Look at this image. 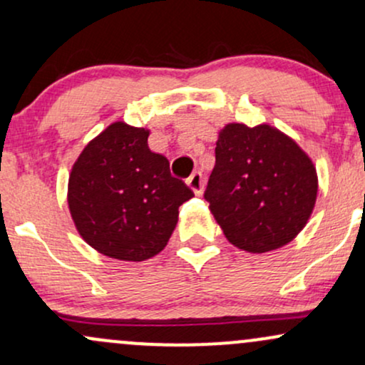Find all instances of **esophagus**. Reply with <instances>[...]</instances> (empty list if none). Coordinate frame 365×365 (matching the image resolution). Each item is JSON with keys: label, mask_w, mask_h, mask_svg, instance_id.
<instances>
[{"label": "esophagus", "mask_w": 365, "mask_h": 365, "mask_svg": "<svg viewBox=\"0 0 365 365\" xmlns=\"http://www.w3.org/2000/svg\"><path fill=\"white\" fill-rule=\"evenodd\" d=\"M187 185L190 187L197 195H200L204 190V185H206V178L202 177V173H200V171H194V173L187 178Z\"/></svg>", "instance_id": "esophagus-1"}]
</instances>
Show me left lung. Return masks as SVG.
Segmentation results:
<instances>
[{"instance_id":"1","label":"left lung","mask_w":365,"mask_h":365,"mask_svg":"<svg viewBox=\"0 0 365 365\" xmlns=\"http://www.w3.org/2000/svg\"><path fill=\"white\" fill-rule=\"evenodd\" d=\"M317 197V173L295 140L271 125L228 123L204 199L230 244L252 254L302 232Z\"/></svg>"}]
</instances>
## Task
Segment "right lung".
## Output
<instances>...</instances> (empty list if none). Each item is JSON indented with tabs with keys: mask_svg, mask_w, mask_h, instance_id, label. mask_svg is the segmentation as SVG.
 I'll use <instances>...</instances> for the list:
<instances>
[{
	"mask_svg": "<svg viewBox=\"0 0 365 365\" xmlns=\"http://www.w3.org/2000/svg\"><path fill=\"white\" fill-rule=\"evenodd\" d=\"M149 130L115 121L75 161L68 207L92 249L120 261H145L168 244L178 207L194 192L148 145Z\"/></svg>",
	"mask_w": 365,
	"mask_h": 365,
	"instance_id": "add662e5",
	"label": "right lung"
}]
</instances>
